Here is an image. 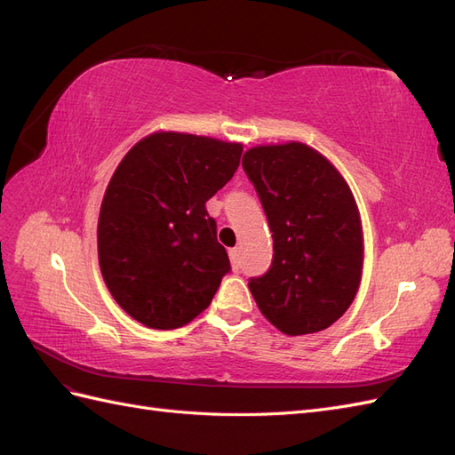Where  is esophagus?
Instances as JSON below:
<instances>
[{
  "instance_id": "34e87169",
  "label": "esophagus",
  "mask_w": 455,
  "mask_h": 455,
  "mask_svg": "<svg viewBox=\"0 0 455 455\" xmlns=\"http://www.w3.org/2000/svg\"><path fill=\"white\" fill-rule=\"evenodd\" d=\"M229 259H231V267L239 271L241 269V251L239 249H231L229 251Z\"/></svg>"
}]
</instances>
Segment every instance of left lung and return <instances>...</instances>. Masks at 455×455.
<instances>
[{
  "mask_svg": "<svg viewBox=\"0 0 455 455\" xmlns=\"http://www.w3.org/2000/svg\"><path fill=\"white\" fill-rule=\"evenodd\" d=\"M273 233V261L249 288L286 336L321 332L349 309L364 261L361 212L346 178L315 148L266 144L243 156Z\"/></svg>",
  "mask_w": 455,
  "mask_h": 455,
  "instance_id": "left-lung-1",
  "label": "left lung"
}]
</instances>
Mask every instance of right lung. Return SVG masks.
Segmentation results:
<instances>
[{"mask_svg":"<svg viewBox=\"0 0 455 455\" xmlns=\"http://www.w3.org/2000/svg\"><path fill=\"white\" fill-rule=\"evenodd\" d=\"M243 144L159 131L121 159L100 204L99 264L134 321L172 330L194 321L231 269L209 201L235 174Z\"/></svg>","mask_w":455,"mask_h":455,"instance_id":"obj_1","label":"right lung"}]
</instances>
